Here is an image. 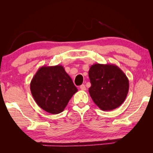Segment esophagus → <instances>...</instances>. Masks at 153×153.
Instances as JSON below:
<instances>
[{
    "label": "esophagus",
    "instance_id": "obj_1",
    "mask_svg": "<svg viewBox=\"0 0 153 153\" xmlns=\"http://www.w3.org/2000/svg\"><path fill=\"white\" fill-rule=\"evenodd\" d=\"M79 88L81 89L82 90H86V86H85V85H84V84H82V85H81V86H79Z\"/></svg>",
    "mask_w": 153,
    "mask_h": 153
}]
</instances>
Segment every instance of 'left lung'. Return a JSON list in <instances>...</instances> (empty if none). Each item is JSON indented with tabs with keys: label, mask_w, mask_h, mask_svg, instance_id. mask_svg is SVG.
<instances>
[{
	"label": "left lung",
	"mask_w": 153,
	"mask_h": 153,
	"mask_svg": "<svg viewBox=\"0 0 153 153\" xmlns=\"http://www.w3.org/2000/svg\"><path fill=\"white\" fill-rule=\"evenodd\" d=\"M88 76L89 88L94 102L102 111H111L125 101L129 91V80L123 71L115 65L94 64Z\"/></svg>",
	"instance_id": "left-lung-1"
}]
</instances>
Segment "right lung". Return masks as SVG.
<instances>
[{"label":"right lung","instance_id":"1","mask_svg":"<svg viewBox=\"0 0 153 153\" xmlns=\"http://www.w3.org/2000/svg\"><path fill=\"white\" fill-rule=\"evenodd\" d=\"M30 90L37 105L51 114L63 112L77 92L70 76L60 65L39 68L31 81Z\"/></svg>","mask_w":153,"mask_h":153}]
</instances>
